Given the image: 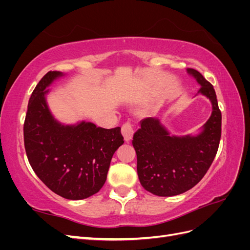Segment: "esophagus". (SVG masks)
Wrapping results in <instances>:
<instances>
[{"label": "esophagus", "instance_id": "esophagus-1", "mask_svg": "<svg viewBox=\"0 0 250 250\" xmlns=\"http://www.w3.org/2000/svg\"><path fill=\"white\" fill-rule=\"evenodd\" d=\"M122 134L126 142H129L133 137V128L130 123H125L122 126Z\"/></svg>", "mask_w": 250, "mask_h": 250}]
</instances>
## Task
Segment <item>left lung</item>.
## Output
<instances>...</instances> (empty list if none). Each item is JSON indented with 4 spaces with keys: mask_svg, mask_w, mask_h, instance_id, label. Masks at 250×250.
<instances>
[{
    "mask_svg": "<svg viewBox=\"0 0 250 250\" xmlns=\"http://www.w3.org/2000/svg\"><path fill=\"white\" fill-rule=\"evenodd\" d=\"M187 72L201 86L198 94L211 103V115L197 134L172 135L161 120L143 119L133 134L138 175L143 188L163 197L183 194L206 175L221 138V111L213 85L194 69Z\"/></svg>",
    "mask_w": 250,
    "mask_h": 250,
    "instance_id": "obj_1",
    "label": "left lung"
}]
</instances>
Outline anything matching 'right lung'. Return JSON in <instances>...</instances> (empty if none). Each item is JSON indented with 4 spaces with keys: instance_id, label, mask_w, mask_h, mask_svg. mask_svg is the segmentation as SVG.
<instances>
[{
    "instance_id": "right-lung-1",
    "label": "right lung",
    "mask_w": 250,
    "mask_h": 250,
    "mask_svg": "<svg viewBox=\"0 0 250 250\" xmlns=\"http://www.w3.org/2000/svg\"><path fill=\"white\" fill-rule=\"evenodd\" d=\"M62 72H48L28 103L24 142L28 161L51 191L70 200L85 199L106 181L113 153L123 145L121 127L105 129L81 121L65 125L49 108V87Z\"/></svg>"
}]
</instances>
